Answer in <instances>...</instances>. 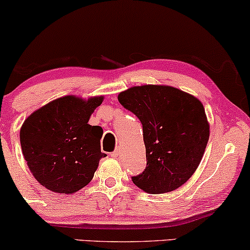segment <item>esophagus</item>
Masks as SVG:
<instances>
[{
    "mask_svg": "<svg viewBox=\"0 0 250 250\" xmlns=\"http://www.w3.org/2000/svg\"><path fill=\"white\" fill-rule=\"evenodd\" d=\"M119 155H120V149H116L115 151H113L112 154H110V156H112L113 158H117L119 157Z\"/></svg>",
    "mask_w": 250,
    "mask_h": 250,
    "instance_id": "34e87169",
    "label": "esophagus"
}]
</instances>
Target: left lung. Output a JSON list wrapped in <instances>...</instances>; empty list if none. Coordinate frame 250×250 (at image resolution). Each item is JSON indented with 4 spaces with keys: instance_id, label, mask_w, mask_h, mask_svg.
Wrapping results in <instances>:
<instances>
[{
    "instance_id": "8db88e82",
    "label": "left lung",
    "mask_w": 250,
    "mask_h": 250,
    "mask_svg": "<svg viewBox=\"0 0 250 250\" xmlns=\"http://www.w3.org/2000/svg\"><path fill=\"white\" fill-rule=\"evenodd\" d=\"M117 100L143 125L146 167L133 183L146 193L177 190L199 167L209 123L199 99L167 85L134 86Z\"/></svg>"
}]
</instances>
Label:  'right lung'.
<instances>
[{"instance_id":"right-lung-1","label":"right lung","mask_w":250,"mask_h":250,"mask_svg":"<svg viewBox=\"0 0 250 250\" xmlns=\"http://www.w3.org/2000/svg\"><path fill=\"white\" fill-rule=\"evenodd\" d=\"M104 96L65 95L38 108L23 122L21 146L32 176L47 190L72 194L91 182L101 152V127L88 125Z\"/></svg>"}]
</instances>
